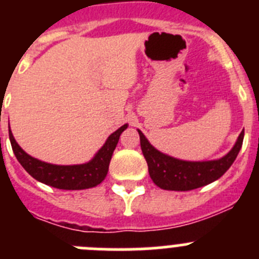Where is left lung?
<instances>
[{"instance_id":"1","label":"left lung","mask_w":259,"mask_h":259,"mask_svg":"<svg viewBox=\"0 0 259 259\" xmlns=\"http://www.w3.org/2000/svg\"><path fill=\"white\" fill-rule=\"evenodd\" d=\"M140 145L148 163L149 175L157 187L166 191H192L219 179L236 159L242 140L244 131L237 137L232 149L219 159L214 161H182L157 150L148 141L140 130Z\"/></svg>"}]
</instances>
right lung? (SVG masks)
<instances>
[{"instance_id":"right-lung-1","label":"right lung","mask_w":259,"mask_h":259,"mask_svg":"<svg viewBox=\"0 0 259 259\" xmlns=\"http://www.w3.org/2000/svg\"><path fill=\"white\" fill-rule=\"evenodd\" d=\"M127 127V124L122 125L114 134L110 135L104 146L98 150L97 154L91 161L83 164H72V166H59V164L38 161L36 158L27 154L18 145L11 131H9V137H10L14 154L23 166V168L32 178H35L37 182L54 187V188L77 191V189L93 188L106 178L111 155L115 150L120 134Z\"/></svg>"}]
</instances>
